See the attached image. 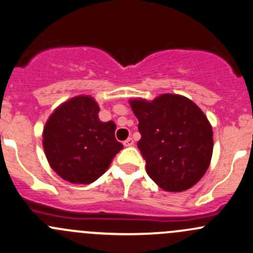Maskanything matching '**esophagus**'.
Returning a JSON list of instances; mask_svg holds the SVG:
<instances>
[{
    "label": "esophagus",
    "instance_id": "1",
    "mask_svg": "<svg viewBox=\"0 0 253 253\" xmlns=\"http://www.w3.org/2000/svg\"><path fill=\"white\" fill-rule=\"evenodd\" d=\"M133 144H134V140L132 139L131 137L127 138V139L125 140V142H124V145H125V147H132V145H133Z\"/></svg>",
    "mask_w": 253,
    "mask_h": 253
}]
</instances>
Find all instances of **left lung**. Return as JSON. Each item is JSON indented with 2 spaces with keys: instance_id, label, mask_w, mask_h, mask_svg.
<instances>
[{
  "instance_id": "left-lung-1",
  "label": "left lung",
  "mask_w": 253,
  "mask_h": 253,
  "mask_svg": "<svg viewBox=\"0 0 253 253\" xmlns=\"http://www.w3.org/2000/svg\"><path fill=\"white\" fill-rule=\"evenodd\" d=\"M142 135L138 149L147 173L161 189L184 191L203 178L211 162L213 132L200 108L178 94L151 102L129 100Z\"/></svg>"
}]
</instances>
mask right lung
I'll return each mask as SVG.
<instances>
[{
    "mask_svg": "<svg viewBox=\"0 0 253 253\" xmlns=\"http://www.w3.org/2000/svg\"><path fill=\"white\" fill-rule=\"evenodd\" d=\"M99 105L79 95L58 106L43 128V149L50 167L63 179L89 184L110 166L124 148L115 138L116 125L98 118Z\"/></svg>",
    "mask_w": 253,
    "mask_h": 253,
    "instance_id": "1",
    "label": "right lung"
}]
</instances>
